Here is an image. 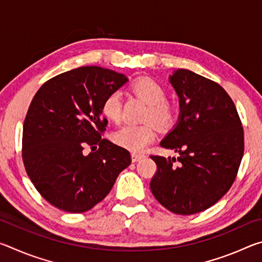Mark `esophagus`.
<instances>
[{
	"label": "esophagus",
	"mask_w": 262,
	"mask_h": 262,
	"mask_svg": "<svg viewBox=\"0 0 262 262\" xmlns=\"http://www.w3.org/2000/svg\"><path fill=\"white\" fill-rule=\"evenodd\" d=\"M144 158V155L143 154H137V152H133L132 154V161L133 162H137L140 161V159Z\"/></svg>",
	"instance_id": "1"
}]
</instances>
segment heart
I'll return each mask as SVG.
<instances>
[{
  "mask_svg": "<svg viewBox=\"0 0 262 262\" xmlns=\"http://www.w3.org/2000/svg\"><path fill=\"white\" fill-rule=\"evenodd\" d=\"M130 90L148 104L144 120L149 122L122 126L113 133L112 140L120 147L132 151H141L151 143L156 136L154 123L149 121H152L162 129L170 128L176 120V110L166 101L165 89L152 78L142 77L136 79L132 84ZM100 112L108 121L114 123L120 121L122 115V97L120 92H110L101 103Z\"/></svg>",
  "mask_w": 262,
  "mask_h": 262,
  "instance_id": "b5f03b06",
  "label": "heart"
}]
</instances>
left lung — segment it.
Wrapping results in <instances>:
<instances>
[{
	"instance_id": "left-lung-1",
	"label": "left lung",
	"mask_w": 262,
	"mask_h": 262,
	"mask_svg": "<svg viewBox=\"0 0 262 262\" xmlns=\"http://www.w3.org/2000/svg\"><path fill=\"white\" fill-rule=\"evenodd\" d=\"M170 83L179 97L180 115L161 145L179 157L151 155L157 171L150 189L166 209L193 215L215 205L232 186L244 155V130L220 84L186 69L173 73Z\"/></svg>"
}]
</instances>
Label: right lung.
<instances>
[{"mask_svg":"<svg viewBox=\"0 0 262 262\" xmlns=\"http://www.w3.org/2000/svg\"><path fill=\"white\" fill-rule=\"evenodd\" d=\"M127 81L113 70L86 66L48 79L34 95L21 157L34 187L52 206L73 214L90 210L130 165L128 150L101 139L107 126L101 103Z\"/></svg>","mask_w":262,"mask_h":262,"instance_id":"obj_1","label":"right lung"}]
</instances>
